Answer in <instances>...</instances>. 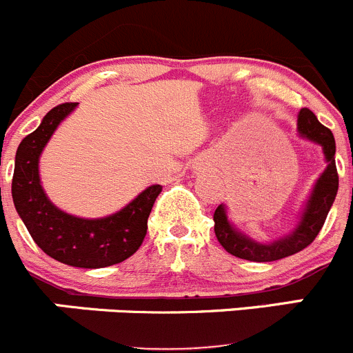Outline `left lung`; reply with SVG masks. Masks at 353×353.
<instances>
[{
  "mask_svg": "<svg viewBox=\"0 0 353 353\" xmlns=\"http://www.w3.org/2000/svg\"><path fill=\"white\" fill-rule=\"evenodd\" d=\"M299 132L303 137L317 142L323 148L324 158L327 161V168L319 176L312 194H310V199L307 201L299 226L283 239L274 240L271 243H259L243 233L236 232L226 218L225 205H218L214 211L216 239L221 243L223 249L232 256L239 257V259L254 261V263H271V261L283 259V257L294 256L305 249L307 245H310L323 228L338 192V172L336 163H334L336 145H334V137L330 128L321 125L316 114L309 108L300 110Z\"/></svg>",
  "mask_w": 353,
  "mask_h": 353,
  "instance_id": "1",
  "label": "left lung"
}]
</instances>
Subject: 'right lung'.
<instances>
[{
	"mask_svg": "<svg viewBox=\"0 0 353 353\" xmlns=\"http://www.w3.org/2000/svg\"><path fill=\"white\" fill-rule=\"evenodd\" d=\"M77 103H63L43 118L39 127L20 142L15 156L12 195L17 212L34 242L48 256L75 268L113 266L139 250L148 233V218L161 185H151L121 211L99 219L75 218L59 211L44 194L39 156L59 121Z\"/></svg>",
	"mask_w": 353,
	"mask_h": 353,
	"instance_id": "obj_1",
	"label": "right lung"
}]
</instances>
